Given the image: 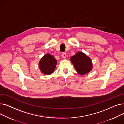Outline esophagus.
<instances>
[{
    "mask_svg": "<svg viewBox=\"0 0 124 124\" xmlns=\"http://www.w3.org/2000/svg\"><path fill=\"white\" fill-rule=\"evenodd\" d=\"M62 56L63 58H66V54L65 53H63L62 54Z\"/></svg>",
    "mask_w": 124,
    "mask_h": 124,
    "instance_id": "1",
    "label": "esophagus"
}]
</instances>
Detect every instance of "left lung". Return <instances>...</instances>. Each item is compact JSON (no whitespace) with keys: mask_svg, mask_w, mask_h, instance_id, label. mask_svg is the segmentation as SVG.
<instances>
[{"mask_svg":"<svg viewBox=\"0 0 124 124\" xmlns=\"http://www.w3.org/2000/svg\"><path fill=\"white\" fill-rule=\"evenodd\" d=\"M70 61L77 71L81 75L88 73L93 69V63L90 58L82 52H78L70 58Z\"/></svg>","mask_w":124,"mask_h":124,"instance_id":"obj_1","label":"left lung"}]
</instances>
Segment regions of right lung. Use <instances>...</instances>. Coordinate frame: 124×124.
<instances>
[{
    "label": "right lung",
    "instance_id": "right-lung-1",
    "mask_svg": "<svg viewBox=\"0 0 124 124\" xmlns=\"http://www.w3.org/2000/svg\"><path fill=\"white\" fill-rule=\"evenodd\" d=\"M57 61L54 56L49 54L44 55L39 63L41 72L45 75H50L55 70Z\"/></svg>",
    "mask_w": 124,
    "mask_h": 124
}]
</instances>
